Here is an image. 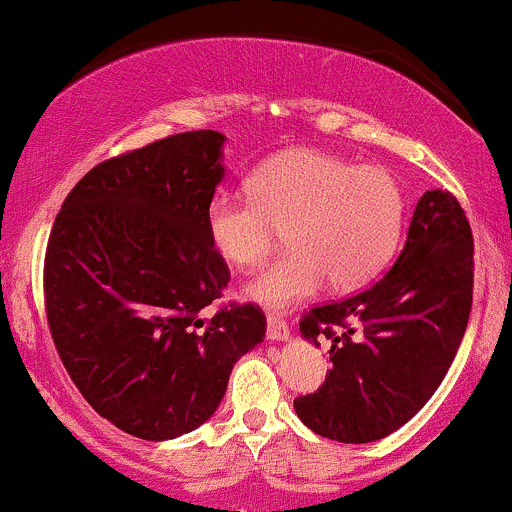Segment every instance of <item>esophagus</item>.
<instances>
[{"label": "esophagus", "mask_w": 512, "mask_h": 512, "mask_svg": "<svg viewBox=\"0 0 512 512\" xmlns=\"http://www.w3.org/2000/svg\"><path fill=\"white\" fill-rule=\"evenodd\" d=\"M266 337L271 342H285L290 337V329L288 324L280 320L278 315H268V329H266Z\"/></svg>", "instance_id": "esophagus-1"}]
</instances>
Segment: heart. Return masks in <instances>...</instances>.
I'll return each instance as SVG.
<instances>
[{
  "instance_id": "heart-1",
  "label": "heart",
  "mask_w": 512,
  "mask_h": 512,
  "mask_svg": "<svg viewBox=\"0 0 512 512\" xmlns=\"http://www.w3.org/2000/svg\"><path fill=\"white\" fill-rule=\"evenodd\" d=\"M249 192L219 190L207 202L210 246L229 266L254 268L288 229L290 254L246 285L261 305L312 298L364 285L383 268L403 224V190L386 168L356 166L324 151H290L263 163Z\"/></svg>"
}]
</instances>
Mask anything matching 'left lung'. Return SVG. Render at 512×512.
<instances>
[{
  "instance_id": "left-lung-1",
  "label": "left lung",
  "mask_w": 512,
  "mask_h": 512,
  "mask_svg": "<svg viewBox=\"0 0 512 512\" xmlns=\"http://www.w3.org/2000/svg\"><path fill=\"white\" fill-rule=\"evenodd\" d=\"M471 295L474 236L466 214L454 195L427 190L386 276L300 322L307 342L320 346L327 337L332 344L322 388L295 400L300 420L344 444L376 442L403 427L447 376Z\"/></svg>"
}]
</instances>
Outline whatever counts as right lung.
Wrapping results in <instances>:
<instances>
[{"label":"right lung","mask_w":512,"mask_h":512,"mask_svg":"<svg viewBox=\"0 0 512 512\" xmlns=\"http://www.w3.org/2000/svg\"><path fill=\"white\" fill-rule=\"evenodd\" d=\"M224 141L188 131L100 163L48 239L43 290L60 361L92 408L148 442L210 420L236 361L266 337L256 305L202 317L229 283L205 229Z\"/></svg>","instance_id":"1"}]
</instances>
